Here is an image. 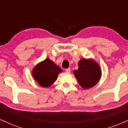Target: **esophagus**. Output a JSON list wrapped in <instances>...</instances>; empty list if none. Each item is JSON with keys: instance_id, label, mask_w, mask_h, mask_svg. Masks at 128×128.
Returning a JSON list of instances; mask_svg holds the SVG:
<instances>
[{"instance_id": "34e87169", "label": "esophagus", "mask_w": 128, "mask_h": 128, "mask_svg": "<svg viewBox=\"0 0 128 128\" xmlns=\"http://www.w3.org/2000/svg\"><path fill=\"white\" fill-rule=\"evenodd\" d=\"M70 71H71V69H70V68H68L66 69V72L67 73H70Z\"/></svg>"}]
</instances>
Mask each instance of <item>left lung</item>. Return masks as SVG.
I'll use <instances>...</instances> for the list:
<instances>
[{
	"label": "left lung",
	"mask_w": 128,
	"mask_h": 128,
	"mask_svg": "<svg viewBox=\"0 0 128 128\" xmlns=\"http://www.w3.org/2000/svg\"><path fill=\"white\" fill-rule=\"evenodd\" d=\"M79 68L73 72L80 86L84 89L94 86L101 77L99 64L92 59L82 58L78 63Z\"/></svg>",
	"instance_id": "8db88e82"
}]
</instances>
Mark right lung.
I'll use <instances>...</instances> for the list:
<instances>
[{
  "mask_svg": "<svg viewBox=\"0 0 128 128\" xmlns=\"http://www.w3.org/2000/svg\"><path fill=\"white\" fill-rule=\"evenodd\" d=\"M62 72V69L56 65L54 61L46 58L33 68L32 74L40 86L49 87L55 82L58 74Z\"/></svg>",
  "mask_w": 128,
  "mask_h": 128,
  "instance_id": "add662e5",
  "label": "right lung"
}]
</instances>
